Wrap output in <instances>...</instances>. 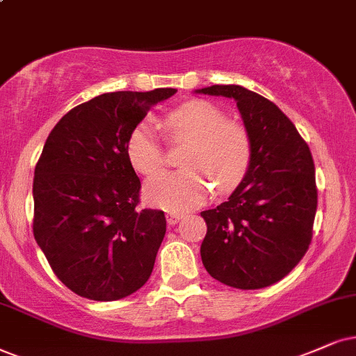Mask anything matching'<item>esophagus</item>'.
<instances>
[{
	"label": "esophagus",
	"instance_id": "obj_1",
	"mask_svg": "<svg viewBox=\"0 0 356 356\" xmlns=\"http://www.w3.org/2000/svg\"><path fill=\"white\" fill-rule=\"evenodd\" d=\"M168 223L169 225H175V223H179L182 220V215H179V213H168Z\"/></svg>",
	"mask_w": 356,
	"mask_h": 356
}]
</instances>
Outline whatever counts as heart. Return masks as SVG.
<instances>
[{
    "instance_id": "obj_1",
    "label": "heart",
    "mask_w": 356,
    "mask_h": 356,
    "mask_svg": "<svg viewBox=\"0 0 356 356\" xmlns=\"http://www.w3.org/2000/svg\"><path fill=\"white\" fill-rule=\"evenodd\" d=\"M163 128L170 145H187L184 170L156 175L145 187L151 205L168 211H186L202 205L210 184L228 192L243 181L251 163V139L241 124L207 100H191L169 111ZM126 154L134 170L154 175L164 168L165 151L149 121L134 126L126 143Z\"/></svg>"
}]
</instances>
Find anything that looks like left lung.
Instances as JSON below:
<instances>
[{
  "instance_id": "8db88e82",
  "label": "left lung",
  "mask_w": 356,
  "mask_h": 356,
  "mask_svg": "<svg viewBox=\"0 0 356 356\" xmlns=\"http://www.w3.org/2000/svg\"><path fill=\"white\" fill-rule=\"evenodd\" d=\"M236 102L251 139V163L227 202L202 211V263L236 289H261L298 266L312 241L316 168L307 143L268 98L240 85L197 90Z\"/></svg>"
}]
</instances>
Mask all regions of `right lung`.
<instances>
[{
    "mask_svg": "<svg viewBox=\"0 0 356 356\" xmlns=\"http://www.w3.org/2000/svg\"><path fill=\"white\" fill-rule=\"evenodd\" d=\"M175 88L103 93L72 108L34 169V238L72 292L118 300L149 279L165 235L163 210L139 209L141 181L126 143Z\"/></svg>",
    "mask_w": 356,
    "mask_h": 356,
    "instance_id": "obj_1",
    "label": "right lung"
}]
</instances>
